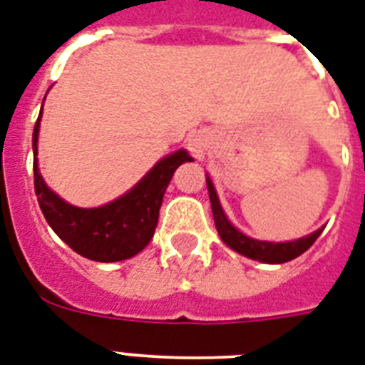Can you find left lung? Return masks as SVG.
<instances>
[{"label": "left lung", "instance_id": "1", "mask_svg": "<svg viewBox=\"0 0 365 365\" xmlns=\"http://www.w3.org/2000/svg\"><path fill=\"white\" fill-rule=\"evenodd\" d=\"M206 185H208V195H210L212 214H214V223L222 240L227 244L229 248H233L235 252L246 255L250 259L261 261V263H286V261L295 259L297 255L311 248L314 240L320 237L322 229H318L314 233L303 239L292 240V242H267V240H255L240 233L239 229L233 227V223L229 222L225 212H223L220 199H217L216 189L212 185L210 178H206Z\"/></svg>", "mask_w": 365, "mask_h": 365}]
</instances>
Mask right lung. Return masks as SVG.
Returning a JSON list of instances; mask_svg holds the SVG:
<instances>
[{"instance_id": "add662e5", "label": "right lung", "mask_w": 365, "mask_h": 365, "mask_svg": "<svg viewBox=\"0 0 365 365\" xmlns=\"http://www.w3.org/2000/svg\"><path fill=\"white\" fill-rule=\"evenodd\" d=\"M37 117L34 126V185L39 208L53 231L64 240L73 252L83 257L100 263L128 259L142 252L153 239L159 222L163 197L174 172L185 160H193L185 149L160 159L134 187L119 199L111 200L100 208H79L68 205L53 193L43 182L37 168Z\"/></svg>"}]
</instances>
